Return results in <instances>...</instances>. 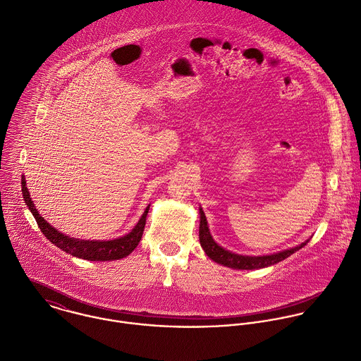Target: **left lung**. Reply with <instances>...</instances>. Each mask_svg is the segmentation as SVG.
Returning <instances> with one entry per match:
<instances>
[{
  "label": "left lung",
  "instance_id": "8db88e82",
  "mask_svg": "<svg viewBox=\"0 0 361 361\" xmlns=\"http://www.w3.org/2000/svg\"><path fill=\"white\" fill-rule=\"evenodd\" d=\"M200 218H201V222H200V243H201L204 252L207 253V256L209 259H212L214 262L219 263V264H224L226 267L236 269V270H253V269H263V267L273 266V264L287 259L288 256H291L297 250L302 249L308 243V240H307V242H304L302 245H300L294 249L284 250V252H280L277 255H269V256L235 255V253H231V252L222 249L221 246H218L214 242V239L209 233L207 218H205V214H204L202 208H200Z\"/></svg>",
  "mask_w": 361,
  "mask_h": 361
}]
</instances>
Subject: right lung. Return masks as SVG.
<instances>
[{"label": "right lung", "instance_id": "add662e5", "mask_svg": "<svg viewBox=\"0 0 361 361\" xmlns=\"http://www.w3.org/2000/svg\"><path fill=\"white\" fill-rule=\"evenodd\" d=\"M22 194H23V200L26 202V205L29 207L32 215L36 219V224L39 226V229L42 231V233L59 249H61L63 252L78 257V259H84V260H91V262H109V260H119L126 257L128 255H130L135 247L139 245L143 231H145V225H146V216L149 212L150 205L146 208V211L143 212L142 218L139 219L137 225L132 229L130 233H128L123 238L119 239H114V240H106V242H98V240H78V239H73L68 238L63 233H60L59 231H56L53 226H50L39 214L37 209L35 208L30 197H29V191L26 188V181L25 177L22 176Z\"/></svg>", "mask_w": 361, "mask_h": 361}]
</instances>
